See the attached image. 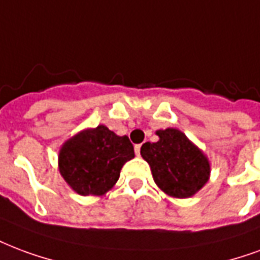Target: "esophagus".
<instances>
[{"mask_svg": "<svg viewBox=\"0 0 260 260\" xmlns=\"http://www.w3.org/2000/svg\"><path fill=\"white\" fill-rule=\"evenodd\" d=\"M140 147H142V146H140V145H136V146H135V153H136V155H140Z\"/></svg>", "mask_w": 260, "mask_h": 260, "instance_id": "34e87169", "label": "esophagus"}]
</instances>
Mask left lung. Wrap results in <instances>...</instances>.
Here are the masks:
<instances>
[{
  "label": "left lung",
  "mask_w": 260,
  "mask_h": 260,
  "mask_svg": "<svg viewBox=\"0 0 260 260\" xmlns=\"http://www.w3.org/2000/svg\"><path fill=\"white\" fill-rule=\"evenodd\" d=\"M155 134L158 142H146L140 149L155 184L171 197L189 199L208 182L211 165L207 155L179 129L167 128Z\"/></svg>",
  "instance_id": "8db88e82"
}]
</instances>
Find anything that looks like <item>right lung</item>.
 Here are the masks:
<instances>
[{"label":"right lung","instance_id":"1","mask_svg":"<svg viewBox=\"0 0 260 260\" xmlns=\"http://www.w3.org/2000/svg\"><path fill=\"white\" fill-rule=\"evenodd\" d=\"M135 157L128 136L115 135L105 125L81 131L59 151V171L81 196H103L120 178L122 165Z\"/></svg>","mask_w":260,"mask_h":260}]
</instances>
